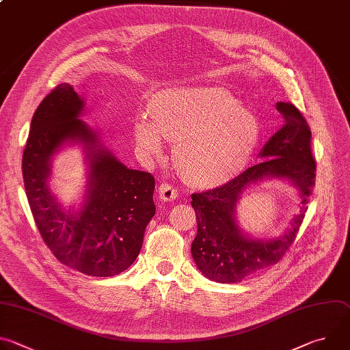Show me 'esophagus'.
Masks as SVG:
<instances>
[{
    "instance_id": "obj_1",
    "label": "esophagus",
    "mask_w": 350,
    "mask_h": 350,
    "mask_svg": "<svg viewBox=\"0 0 350 350\" xmlns=\"http://www.w3.org/2000/svg\"><path fill=\"white\" fill-rule=\"evenodd\" d=\"M158 192H159V198L163 202H173L178 196V191L172 184H167V183L161 184Z\"/></svg>"
}]
</instances>
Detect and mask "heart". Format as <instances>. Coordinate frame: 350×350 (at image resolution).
<instances>
[{"instance_id":"b5f03b06","label":"heart","mask_w":350,"mask_h":350,"mask_svg":"<svg viewBox=\"0 0 350 350\" xmlns=\"http://www.w3.org/2000/svg\"><path fill=\"white\" fill-rule=\"evenodd\" d=\"M141 115L134 135L146 155H161L165 138L176 142L178 169L193 184L220 185L247 165L259 139V122L224 88H189L161 94Z\"/></svg>"}]
</instances>
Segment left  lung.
Wrapping results in <instances>:
<instances>
[{
  "mask_svg": "<svg viewBox=\"0 0 350 350\" xmlns=\"http://www.w3.org/2000/svg\"><path fill=\"white\" fill-rule=\"evenodd\" d=\"M284 126L265 144L259 158L265 161L246 169L227 184L191 195L198 231L191 254L205 277L221 284H235L278 263L295 241L313 192L316 162L310 149V129L291 103H277ZM288 180L301 196V211L291 227L275 239H255L236 221V204L241 192L263 179Z\"/></svg>",
  "mask_w": 350,
  "mask_h": 350,
  "instance_id": "left-lung-1",
  "label": "left lung"
}]
</instances>
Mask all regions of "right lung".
<instances>
[{
	"label": "right lung",
	"mask_w": 350,
	"mask_h": 350,
	"mask_svg": "<svg viewBox=\"0 0 350 350\" xmlns=\"http://www.w3.org/2000/svg\"><path fill=\"white\" fill-rule=\"evenodd\" d=\"M84 99L62 83L38 105L22 159L23 183L36 226L55 258L83 274L112 277L137 259L146 224L155 215V178L124 166L80 119ZM80 144L88 185L82 205L65 210L49 188L53 157Z\"/></svg>",
	"instance_id": "1"
}]
</instances>
